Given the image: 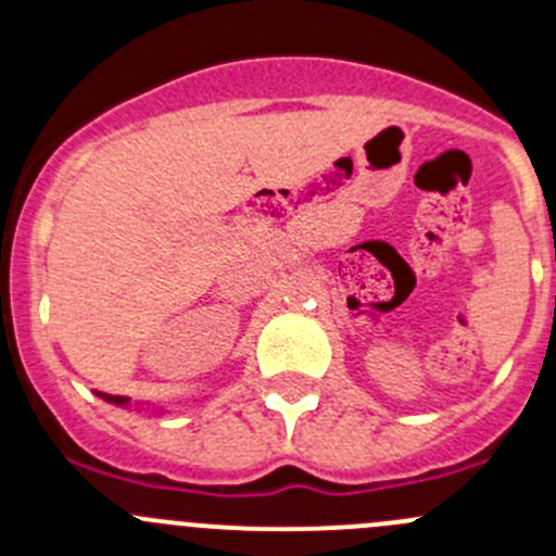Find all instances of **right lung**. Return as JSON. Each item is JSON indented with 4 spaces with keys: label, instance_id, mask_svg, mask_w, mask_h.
I'll use <instances>...</instances> for the list:
<instances>
[{
    "label": "right lung",
    "instance_id": "add662e5",
    "mask_svg": "<svg viewBox=\"0 0 556 556\" xmlns=\"http://www.w3.org/2000/svg\"><path fill=\"white\" fill-rule=\"evenodd\" d=\"M97 395L102 397V401H106V403H112V406H121V408H150V412L155 414V417H161V414H166V408L161 406V403H148V401H142V403H131L128 401V397H123V395H110V392H99L97 390Z\"/></svg>",
    "mask_w": 556,
    "mask_h": 556
}]
</instances>
